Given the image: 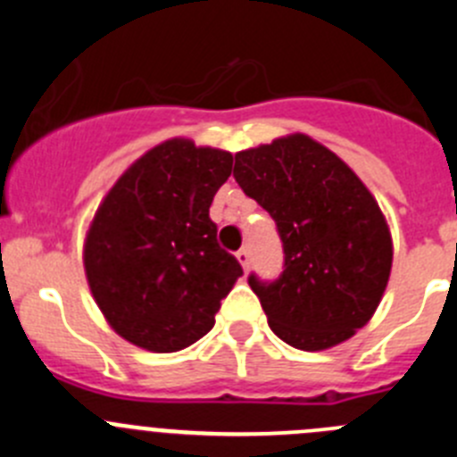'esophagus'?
Segmentation results:
<instances>
[{
    "instance_id": "esophagus-1",
    "label": "esophagus",
    "mask_w": 457,
    "mask_h": 457,
    "mask_svg": "<svg viewBox=\"0 0 457 457\" xmlns=\"http://www.w3.org/2000/svg\"><path fill=\"white\" fill-rule=\"evenodd\" d=\"M237 261H240L242 270H245V272H247L249 265H252V253H249V249H247V247H242L240 252H237Z\"/></svg>"
}]
</instances>
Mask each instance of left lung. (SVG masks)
Listing matches in <instances>:
<instances>
[{"label": "left lung", "mask_w": 457, "mask_h": 457, "mask_svg": "<svg viewBox=\"0 0 457 457\" xmlns=\"http://www.w3.org/2000/svg\"><path fill=\"white\" fill-rule=\"evenodd\" d=\"M233 179L277 221L284 272L249 277L272 332L316 353L373 318L394 261L385 215L357 173L306 135L236 155Z\"/></svg>", "instance_id": "1"}]
</instances>
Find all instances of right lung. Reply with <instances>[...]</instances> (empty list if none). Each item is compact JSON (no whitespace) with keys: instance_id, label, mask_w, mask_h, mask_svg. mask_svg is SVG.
I'll return each mask as SVG.
<instances>
[{"instance_id":"1","label":"right lung","mask_w":457,"mask_h":457,"mask_svg":"<svg viewBox=\"0 0 457 457\" xmlns=\"http://www.w3.org/2000/svg\"><path fill=\"white\" fill-rule=\"evenodd\" d=\"M233 155L169 139L128 167L84 240L93 300L119 337L179 353L212 329L242 268L217 242L210 204Z\"/></svg>"}]
</instances>
